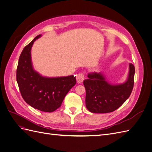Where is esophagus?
Listing matches in <instances>:
<instances>
[{"label":"esophagus","mask_w":152,"mask_h":152,"mask_svg":"<svg viewBox=\"0 0 152 152\" xmlns=\"http://www.w3.org/2000/svg\"><path fill=\"white\" fill-rule=\"evenodd\" d=\"M76 79H77V81L78 84L82 83V82H83V80H84V74L83 73H78L77 77H76Z\"/></svg>","instance_id":"esophagus-1"}]
</instances>
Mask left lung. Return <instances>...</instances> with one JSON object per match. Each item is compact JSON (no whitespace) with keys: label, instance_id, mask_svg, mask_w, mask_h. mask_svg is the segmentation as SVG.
Here are the masks:
<instances>
[{"label":"left lung","instance_id":"obj_1","mask_svg":"<svg viewBox=\"0 0 152 152\" xmlns=\"http://www.w3.org/2000/svg\"><path fill=\"white\" fill-rule=\"evenodd\" d=\"M134 66L129 63L127 80L124 84L112 85L105 80L101 73L93 72L84 80L86 91V108L92 113L112 112L118 108L129 97L134 86Z\"/></svg>","mask_w":152,"mask_h":152}]
</instances>
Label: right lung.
<instances>
[{
  "label": "right lung",
  "instance_id": "right-lung-1",
  "mask_svg": "<svg viewBox=\"0 0 152 152\" xmlns=\"http://www.w3.org/2000/svg\"><path fill=\"white\" fill-rule=\"evenodd\" d=\"M40 36H37L22 50L17 67L16 80L26 103L40 111L53 112L60 107L68 91L75 85L76 79L73 75L44 77L34 70L31 48Z\"/></svg>",
  "mask_w": 152,
  "mask_h": 152
}]
</instances>
